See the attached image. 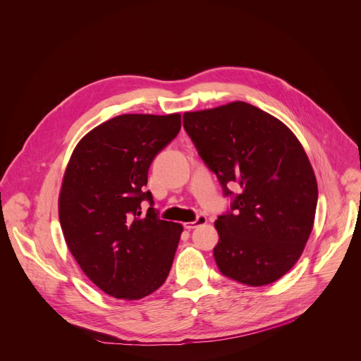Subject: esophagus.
I'll list each match as a JSON object with an SVG mask.
<instances>
[{
  "label": "esophagus",
  "mask_w": 361,
  "mask_h": 361,
  "mask_svg": "<svg viewBox=\"0 0 361 361\" xmlns=\"http://www.w3.org/2000/svg\"><path fill=\"white\" fill-rule=\"evenodd\" d=\"M205 223H207V217H205V216H198L194 221H187L183 226H184V228L191 230V228H195V227H198L201 224H205Z\"/></svg>",
  "instance_id": "1"
}]
</instances>
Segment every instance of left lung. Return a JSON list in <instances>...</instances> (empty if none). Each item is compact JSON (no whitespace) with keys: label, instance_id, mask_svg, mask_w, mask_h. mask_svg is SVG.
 Masks as SVG:
<instances>
[{"label":"left lung","instance_id":"left-lung-1","mask_svg":"<svg viewBox=\"0 0 361 361\" xmlns=\"http://www.w3.org/2000/svg\"><path fill=\"white\" fill-rule=\"evenodd\" d=\"M183 123L224 194L233 195L230 184L241 188L214 223L220 271L252 287L277 281L300 259L316 217L317 181L302 145L244 101L184 113Z\"/></svg>","mask_w":361,"mask_h":361}]
</instances>
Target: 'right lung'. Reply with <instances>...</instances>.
Here are the masks:
<instances>
[{
    "instance_id": "add662e5",
    "label": "right lung",
    "mask_w": 361,
    "mask_h": 361,
    "mask_svg": "<svg viewBox=\"0 0 361 361\" xmlns=\"http://www.w3.org/2000/svg\"><path fill=\"white\" fill-rule=\"evenodd\" d=\"M181 116L123 114L87 133L67 164L59 217L68 250L106 294L140 300L166 281L183 226L160 220L147 185L154 157L178 134Z\"/></svg>"
}]
</instances>
